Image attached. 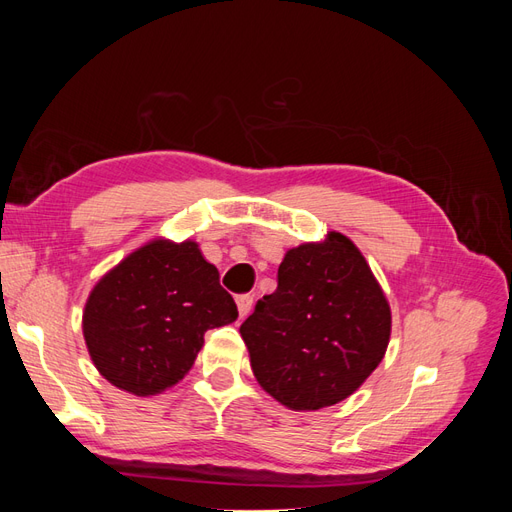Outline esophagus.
<instances>
[{"label": "esophagus", "instance_id": "34e87169", "mask_svg": "<svg viewBox=\"0 0 512 512\" xmlns=\"http://www.w3.org/2000/svg\"><path fill=\"white\" fill-rule=\"evenodd\" d=\"M252 303H254V297H250V294H239V297H237V307H239V316L241 318H245L247 314H250Z\"/></svg>", "mask_w": 512, "mask_h": 512}]
</instances>
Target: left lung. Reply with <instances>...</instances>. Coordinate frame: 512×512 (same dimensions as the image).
Returning a JSON list of instances; mask_svg holds the SVG:
<instances>
[{"label":"left lung","mask_w":512,"mask_h":512,"mask_svg":"<svg viewBox=\"0 0 512 512\" xmlns=\"http://www.w3.org/2000/svg\"><path fill=\"white\" fill-rule=\"evenodd\" d=\"M258 384L290 410L350 397L384 359L391 307L342 232L286 252L277 290L239 329Z\"/></svg>","instance_id":"8db88e82"}]
</instances>
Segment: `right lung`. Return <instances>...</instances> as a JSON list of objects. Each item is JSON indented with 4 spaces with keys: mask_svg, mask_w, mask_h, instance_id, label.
<instances>
[{
    "mask_svg": "<svg viewBox=\"0 0 512 512\" xmlns=\"http://www.w3.org/2000/svg\"><path fill=\"white\" fill-rule=\"evenodd\" d=\"M237 305L198 243L153 239L91 290L83 335L100 374L121 391L158 395L192 369L205 333L235 322Z\"/></svg>",
    "mask_w": 512,
    "mask_h": 512,
    "instance_id": "1",
    "label": "right lung"
}]
</instances>
